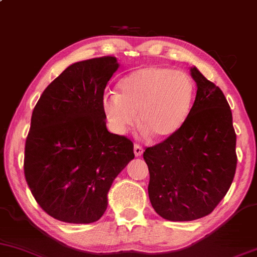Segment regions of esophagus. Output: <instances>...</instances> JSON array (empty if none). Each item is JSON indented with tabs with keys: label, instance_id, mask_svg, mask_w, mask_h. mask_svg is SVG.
Returning <instances> with one entry per match:
<instances>
[{
	"label": "esophagus",
	"instance_id": "34e87169",
	"mask_svg": "<svg viewBox=\"0 0 257 257\" xmlns=\"http://www.w3.org/2000/svg\"><path fill=\"white\" fill-rule=\"evenodd\" d=\"M143 152H144L143 147H141L140 145H138V144H135V145H134V155L137 156V157H140V156L143 155Z\"/></svg>",
	"mask_w": 257,
	"mask_h": 257
}]
</instances>
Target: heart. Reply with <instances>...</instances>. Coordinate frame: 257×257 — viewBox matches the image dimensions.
Masks as SVG:
<instances>
[{"instance_id": "b5f03b06", "label": "heart", "mask_w": 257, "mask_h": 257, "mask_svg": "<svg viewBox=\"0 0 257 257\" xmlns=\"http://www.w3.org/2000/svg\"><path fill=\"white\" fill-rule=\"evenodd\" d=\"M118 94L102 98L111 129L123 134L137 123L155 139H167L185 124L192 110L196 85L187 72L151 65L135 70L118 83Z\"/></svg>"}]
</instances>
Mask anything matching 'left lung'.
<instances>
[{"label": "left lung", "instance_id": "left-lung-1", "mask_svg": "<svg viewBox=\"0 0 257 257\" xmlns=\"http://www.w3.org/2000/svg\"><path fill=\"white\" fill-rule=\"evenodd\" d=\"M192 110L172 137L144 152L150 172V202L159 216L192 221L216 208L237 168L232 111L222 90L196 67Z\"/></svg>", "mask_w": 257, "mask_h": 257}]
</instances>
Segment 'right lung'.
Returning a JSON list of instances; mask_svg holds the SVG:
<instances>
[{"mask_svg": "<svg viewBox=\"0 0 257 257\" xmlns=\"http://www.w3.org/2000/svg\"><path fill=\"white\" fill-rule=\"evenodd\" d=\"M114 57L70 65L35 106L24 174L38 205L69 223L98 221L116 176L134 158L131 139L106 128L102 98L118 69Z\"/></svg>", "mask_w": 257, "mask_h": 257, "instance_id": "obj_1", "label": "right lung"}]
</instances>
